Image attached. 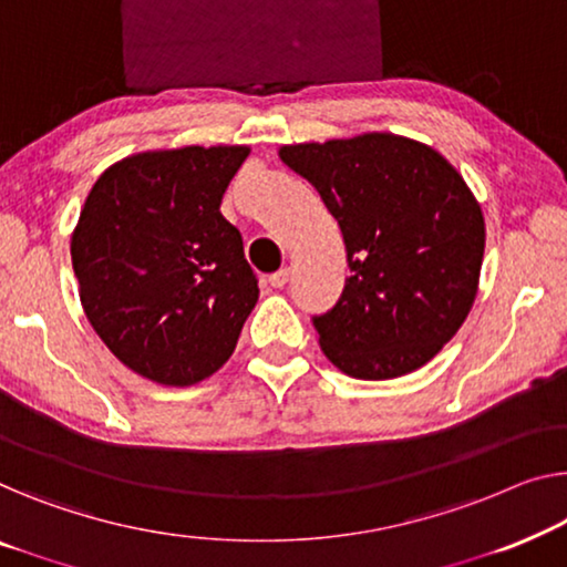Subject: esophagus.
I'll list each match as a JSON object with an SVG mask.
<instances>
[{"mask_svg":"<svg viewBox=\"0 0 567 567\" xmlns=\"http://www.w3.org/2000/svg\"><path fill=\"white\" fill-rule=\"evenodd\" d=\"M287 280H290V269H280V272L269 275V285L272 287H285Z\"/></svg>","mask_w":567,"mask_h":567,"instance_id":"34e87169","label":"esophagus"}]
</instances>
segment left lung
Returning <instances> with one entry per match:
<instances>
[{"label": "left lung", "instance_id": "8db88e82", "mask_svg": "<svg viewBox=\"0 0 567 567\" xmlns=\"http://www.w3.org/2000/svg\"><path fill=\"white\" fill-rule=\"evenodd\" d=\"M277 155L320 193L346 241L341 300L312 318L326 359L367 382L425 367L478 292L486 226L466 181L437 150L392 132Z\"/></svg>", "mask_w": 567, "mask_h": 567}]
</instances>
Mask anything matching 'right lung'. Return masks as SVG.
<instances>
[{
	"label": "right lung",
	"instance_id": "add662e5",
	"mask_svg": "<svg viewBox=\"0 0 567 567\" xmlns=\"http://www.w3.org/2000/svg\"><path fill=\"white\" fill-rule=\"evenodd\" d=\"M247 145L145 150L99 175L71 236L81 306L134 374L193 386L236 349L259 300L244 241L221 214Z\"/></svg>",
	"mask_w": 567,
	"mask_h": 567
}]
</instances>
